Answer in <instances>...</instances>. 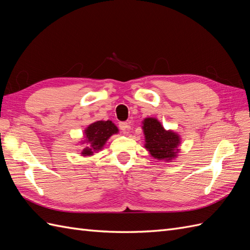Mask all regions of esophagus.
Segmentation results:
<instances>
[{"mask_svg": "<svg viewBox=\"0 0 250 250\" xmlns=\"http://www.w3.org/2000/svg\"><path fill=\"white\" fill-rule=\"evenodd\" d=\"M118 125H119V129L123 131L124 134H127V133H129L130 129H131L130 125L127 124V123H125V121H123V123H119Z\"/></svg>", "mask_w": 250, "mask_h": 250, "instance_id": "esophagus-1", "label": "esophagus"}]
</instances>
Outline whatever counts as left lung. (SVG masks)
Segmentation results:
<instances>
[{
  "mask_svg": "<svg viewBox=\"0 0 250 250\" xmlns=\"http://www.w3.org/2000/svg\"><path fill=\"white\" fill-rule=\"evenodd\" d=\"M146 148L157 159H170L176 156L180 137L172 131H166L155 118H146L144 121Z\"/></svg>",
  "mask_w": 250,
  "mask_h": 250,
  "instance_id": "8db88e82",
  "label": "left lung"
}]
</instances>
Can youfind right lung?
<instances>
[{"instance_id":"obj_1","label":"right lung","mask_w":250,"mask_h":250,"mask_svg":"<svg viewBox=\"0 0 250 250\" xmlns=\"http://www.w3.org/2000/svg\"><path fill=\"white\" fill-rule=\"evenodd\" d=\"M117 132V126L110 120L96 121V123L88 125L85 130V138L86 142L91 146L83 149L82 155H92L94 151L100 150L106 143V140Z\"/></svg>"}]
</instances>
